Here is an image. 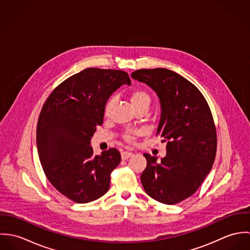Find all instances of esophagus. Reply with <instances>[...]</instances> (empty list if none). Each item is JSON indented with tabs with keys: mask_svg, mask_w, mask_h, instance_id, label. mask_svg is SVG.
Listing matches in <instances>:
<instances>
[{
	"mask_svg": "<svg viewBox=\"0 0 250 250\" xmlns=\"http://www.w3.org/2000/svg\"><path fill=\"white\" fill-rule=\"evenodd\" d=\"M133 155H134V154H133L132 152L124 151V152H122V153H121V158H122V160H127V159L131 158Z\"/></svg>",
	"mask_w": 250,
	"mask_h": 250,
	"instance_id": "34e87169",
	"label": "esophagus"
}]
</instances>
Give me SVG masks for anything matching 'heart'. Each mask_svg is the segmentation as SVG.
<instances>
[{
	"mask_svg": "<svg viewBox=\"0 0 250 250\" xmlns=\"http://www.w3.org/2000/svg\"><path fill=\"white\" fill-rule=\"evenodd\" d=\"M113 101H114V98L113 97H110L106 103V106H105V113L107 114L109 110V108L111 107V105L113 104ZM150 101H151V98H150V95L145 91V90H142V89H138V90H135L132 94H131V103L133 105V107H136L140 105H147L149 106L150 104ZM133 138V134H128L126 139L128 141H131Z\"/></svg>",
	"mask_w": 250,
	"mask_h": 250,
	"instance_id": "obj_1",
	"label": "heart"
}]
</instances>
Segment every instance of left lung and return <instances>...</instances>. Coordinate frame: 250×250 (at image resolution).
I'll return each instance as SVG.
<instances>
[{"mask_svg":"<svg viewBox=\"0 0 250 250\" xmlns=\"http://www.w3.org/2000/svg\"><path fill=\"white\" fill-rule=\"evenodd\" d=\"M131 77L156 92L161 106L157 135L167 142L161 162L143 155V188L159 202L176 204L192 195L212 169L216 132L211 109L193 83L169 69H141Z\"/></svg>","mask_w":250,"mask_h":250,"instance_id":"8db88e82","label":"left lung"}]
</instances>
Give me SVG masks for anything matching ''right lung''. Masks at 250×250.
<instances>
[{
  "mask_svg": "<svg viewBox=\"0 0 250 250\" xmlns=\"http://www.w3.org/2000/svg\"><path fill=\"white\" fill-rule=\"evenodd\" d=\"M123 84L131 85L126 72L87 68L57 86L41 109L36 144L42 168L50 183L76 203L103 196L121 161L115 148L94 156L90 141L103 123L108 98Z\"/></svg>",
  "mask_w": 250,
  "mask_h": 250,
  "instance_id": "right-lung-1",
  "label": "right lung"
}]
</instances>
